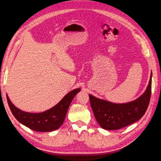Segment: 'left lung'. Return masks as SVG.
Segmentation results:
<instances>
[{
    "instance_id": "obj_1",
    "label": "left lung",
    "mask_w": 161,
    "mask_h": 161,
    "mask_svg": "<svg viewBox=\"0 0 161 161\" xmlns=\"http://www.w3.org/2000/svg\"><path fill=\"white\" fill-rule=\"evenodd\" d=\"M151 85L152 72L145 92L137 99L127 103H113L89 94L94 115L102 128L115 130L139 120L148 107Z\"/></svg>"
}]
</instances>
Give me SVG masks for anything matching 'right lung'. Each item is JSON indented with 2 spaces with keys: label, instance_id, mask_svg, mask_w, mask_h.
I'll use <instances>...</instances> for the list:
<instances>
[{
  "label": "right lung",
  "instance_id": "1",
  "mask_svg": "<svg viewBox=\"0 0 161 161\" xmlns=\"http://www.w3.org/2000/svg\"><path fill=\"white\" fill-rule=\"evenodd\" d=\"M80 90L77 88L69 92L57 104L39 113H27L17 108L10 100L8 94L6 97L12 114L20 123L36 132H51L59 128L63 124L71 101Z\"/></svg>",
  "mask_w": 161,
  "mask_h": 161
}]
</instances>
